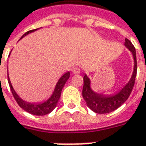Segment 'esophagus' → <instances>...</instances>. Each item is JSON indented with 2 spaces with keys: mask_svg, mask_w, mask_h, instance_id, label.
<instances>
[{
  "mask_svg": "<svg viewBox=\"0 0 146 146\" xmlns=\"http://www.w3.org/2000/svg\"><path fill=\"white\" fill-rule=\"evenodd\" d=\"M72 71H73V73L74 74H79V73H81V69H80V68H78V67H74Z\"/></svg>",
  "mask_w": 146,
  "mask_h": 146,
  "instance_id": "34e87169",
  "label": "esophagus"
}]
</instances>
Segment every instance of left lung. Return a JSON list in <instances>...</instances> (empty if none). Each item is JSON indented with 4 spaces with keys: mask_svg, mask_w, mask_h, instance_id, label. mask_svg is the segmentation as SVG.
Instances as JSON below:
<instances>
[{
    "mask_svg": "<svg viewBox=\"0 0 146 146\" xmlns=\"http://www.w3.org/2000/svg\"><path fill=\"white\" fill-rule=\"evenodd\" d=\"M125 46L131 52L133 57V69L131 77L126 84L118 90V91L113 94H103L94 91L91 87V80L90 77L85 74L84 86L82 90V96L86 101L87 106L92 111L97 113L103 114L108 113L116 110L117 108L124 104L131 94L134 82H135L136 75H137V57H136V50L134 46L128 39L125 38Z\"/></svg>",
    "mask_w": 146,
    "mask_h": 146,
    "instance_id": "obj_1",
    "label": "left lung"
}]
</instances>
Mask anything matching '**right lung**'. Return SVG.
I'll return each instance as SVG.
<instances>
[{
	"label": "right lung",
	"instance_id": "1",
	"mask_svg": "<svg viewBox=\"0 0 146 146\" xmlns=\"http://www.w3.org/2000/svg\"><path fill=\"white\" fill-rule=\"evenodd\" d=\"M39 29H33V30L28 31L27 33H25L20 38V40L22 39L25 36L29 35V33L38 30ZM69 77H70V73H69V71H68V72L64 73L59 78V80L56 82L54 90L52 91V94H51V96L47 100L38 102H29L23 100L22 98L19 96L18 94H17V92L15 91L13 87L12 86V83H11L10 79H9V72H8V81H9V85L10 90L12 91V94L13 95V98H15L16 102H17V104L20 106V107L21 109H23L24 110H25L28 113H31V114L36 115V116H43V115L48 114L49 113H51L56 108V105H57V102H58L59 99H60L62 89H63L65 84L66 83V81H68Z\"/></svg>",
	"mask_w": 146,
	"mask_h": 146
}]
</instances>
